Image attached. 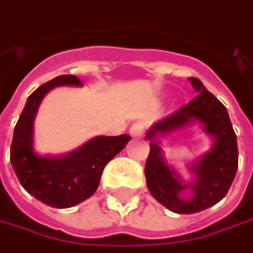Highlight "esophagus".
Masks as SVG:
<instances>
[{
	"mask_svg": "<svg viewBox=\"0 0 253 253\" xmlns=\"http://www.w3.org/2000/svg\"><path fill=\"white\" fill-rule=\"evenodd\" d=\"M143 133H144V125L143 123H133L131 127H130V134L133 136V137H140V136H143Z\"/></svg>",
	"mask_w": 253,
	"mask_h": 253,
	"instance_id": "34e87169",
	"label": "esophagus"
}]
</instances>
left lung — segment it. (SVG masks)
I'll list each match as a JSON object with an SVG mask.
<instances>
[{
  "label": "left lung",
  "mask_w": 253,
  "mask_h": 253,
  "mask_svg": "<svg viewBox=\"0 0 253 253\" xmlns=\"http://www.w3.org/2000/svg\"><path fill=\"white\" fill-rule=\"evenodd\" d=\"M190 81L198 94L190 103L153 125L147 134L151 140L144 167L148 191L161 205L175 214H195L219 203L226 195L238 170L236 134L226 107L205 89L200 79L190 78ZM194 120L200 121L204 131L214 137V146L192 169L197 175L196 181L184 186L162 159L155 137L160 132L167 134ZM185 186L193 190V197L188 200L179 197Z\"/></svg>",
  "instance_id": "8db88e82"
}]
</instances>
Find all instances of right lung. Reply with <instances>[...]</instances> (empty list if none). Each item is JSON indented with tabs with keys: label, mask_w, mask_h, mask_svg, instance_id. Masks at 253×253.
Wrapping results in <instances>:
<instances>
[{
	"label": "right lung",
	"mask_w": 253,
	"mask_h": 253,
	"mask_svg": "<svg viewBox=\"0 0 253 253\" xmlns=\"http://www.w3.org/2000/svg\"><path fill=\"white\" fill-rule=\"evenodd\" d=\"M81 86L73 75H62L43 83L28 97L18 119L11 144V164L21 185L52 208H69L84 201L99 187L105 166L120 153L130 136L96 137L63 157H41L32 148L34 117L42 97L55 86Z\"/></svg>",
	"instance_id": "obj_1"
}]
</instances>
